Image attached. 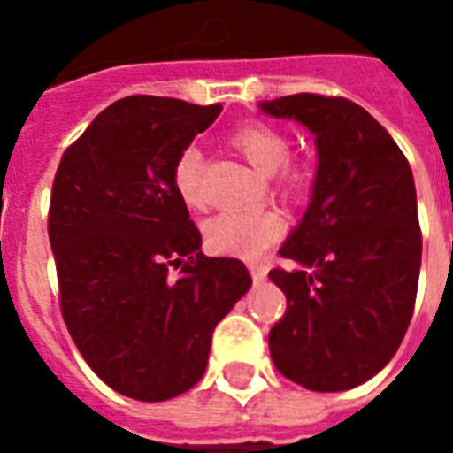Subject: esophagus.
<instances>
[{
    "label": "esophagus",
    "instance_id": "34e87169",
    "mask_svg": "<svg viewBox=\"0 0 453 453\" xmlns=\"http://www.w3.org/2000/svg\"><path fill=\"white\" fill-rule=\"evenodd\" d=\"M250 274H252V281H255V284H262L266 279V266L262 265V262H252V265H250Z\"/></svg>",
    "mask_w": 453,
    "mask_h": 453
}]
</instances>
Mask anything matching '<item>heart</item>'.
Returning <instances> with one entry per match:
<instances>
[{"instance_id":"b5f03b06","label":"heart","mask_w":453,"mask_h":453,"mask_svg":"<svg viewBox=\"0 0 453 453\" xmlns=\"http://www.w3.org/2000/svg\"><path fill=\"white\" fill-rule=\"evenodd\" d=\"M233 148L259 172H274L276 184L286 194H301L308 187L303 165L288 159L291 142L281 128L265 120H247L230 133ZM172 181L188 208L203 206V155L188 145L179 152L172 167ZM286 233V218L274 208H242L211 218L206 226L208 247L218 255L255 259Z\"/></svg>"}]
</instances>
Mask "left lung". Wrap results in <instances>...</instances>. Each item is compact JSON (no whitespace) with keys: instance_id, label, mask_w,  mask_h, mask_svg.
<instances>
[{"instance_id":"1","label":"left lung","mask_w":453,"mask_h":453,"mask_svg":"<svg viewBox=\"0 0 453 453\" xmlns=\"http://www.w3.org/2000/svg\"><path fill=\"white\" fill-rule=\"evenodd\" d=\"M315 133L318 174L301 226L269 272L286 313L269 333L276 369L303 388L334 393L376 376L408 333L422 233L415 181L388 130L342 96L294 94L259 104Z\"/></svg>"}]
</instances>
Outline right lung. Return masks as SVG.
Instances as JSON below:
<instances>
[{"instance_id": "1", "label": "right lung", "mask_w": 453, "mask_h": 453, "mask_svg": "<svg viewBox=\"0 0 453 453\" xmlns=\"http://www.w3.org/2000/svg\"><path fill=\"white\" fill-rule=\"evenodd\" d=\"M220 109L119 99L55 172L48 237L63 320L84 361L120 395L159 403L196 386L216 325L252 286L240 259L201 252L172 181L179 152Z\"/></svg>"}]
</instances>
